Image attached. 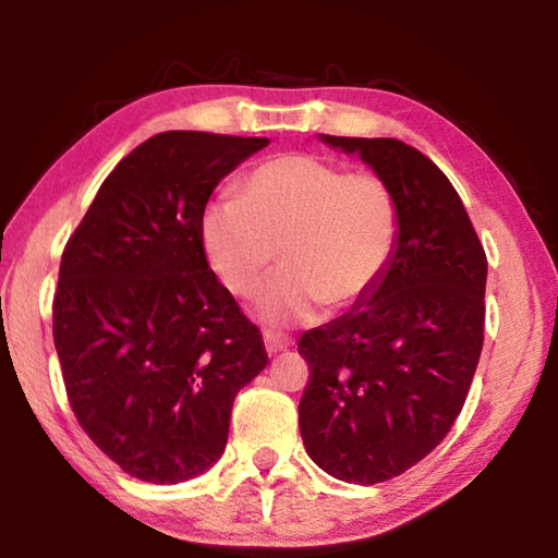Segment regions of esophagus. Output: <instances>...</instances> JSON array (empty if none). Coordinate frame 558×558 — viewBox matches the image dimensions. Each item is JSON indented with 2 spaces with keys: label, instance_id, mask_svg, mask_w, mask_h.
I'll return each instance as SVG.
<instances>
[{
  "label": "esophagus",
  "instance_id": "34e87169",
  "mask_svg": "<svg viewBox=\"0 0 558 558\" xmlns=\"http://www.w3.org/2000/svg\"><path fill=\"white\" fill-rule=\"evenodd\" d=\"M263 342H266L268 354H278L282 349L292 347V339L286 335H278V332H263Z\"/></svg>",
  "mask_w": 558,
  "mask_h": 558
}]
</instances>
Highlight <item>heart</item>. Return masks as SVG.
<instances>
[{
	"mask_svg": "<svg viewBox=\"0 0 558 558\" xmlns=\"http://www.w3.org/2000/svg\"><path fill=\"white\" fill-rule=\"evenodd\" d=\"M401 209L391 184L317 155H278L253 167L239 199L206 204L199 235L206 263L233 295L251 298L278 258L282 270L258 298L272 327L313 323L319 307L342 313L379 286L396 253Z\"/></svg>",
	"mask_w": 558,
	"mask_h": 558,
	"instance_id": "obj_1",
	"label": "heart"
}]
</instances>
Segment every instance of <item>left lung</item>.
Segmentation results:
<instances>
[{
	"instance_id": "8db88e82",
	"label": "left lung",
	"mask_w": 558,
	"mask_h": 558,
	"mask_svg": "<svg viewBox=\"0 0 558 558\" xmlns=\"http://www.w3.org/2000/svg\"><path fill=\"white\" fill-rule=\"evenodd\" d=\"M391 184L396 253L376 290L300 337L310 381L300 436L327 475L376 485L421 462L456 423L483 352L487 258L448 177L391 137L319 135Z\"/></svg>"
}]
</instances>
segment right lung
<instances>
[{
  "label": "right lung",
  "mask_w": 558,
  "mask_h": 558,
  "mask_svg": "<svg viewBox=\"0 0 558 558\" xmlns=\"http://www.w3.org/2000/svg\"><path fill=\"white\" fill-rule=\"evenodd\" d=\"M268 137L169 130L132 149L65 243L53 344L81 428L128 475L177 485L229 440L268 354L206 263L211 192Z\"/></svg>",
  "instance_id": "right-lung-1"
}]
</instances>
